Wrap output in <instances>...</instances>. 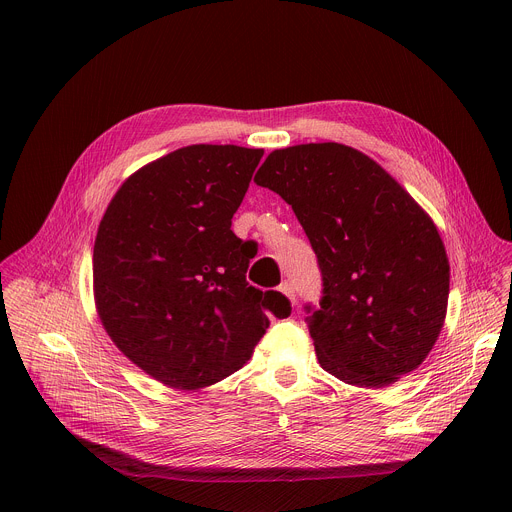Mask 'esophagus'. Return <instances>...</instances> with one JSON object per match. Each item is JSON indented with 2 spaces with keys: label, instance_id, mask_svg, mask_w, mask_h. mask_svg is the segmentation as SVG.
Here are the masks:
<instances>
[{
  "label": "esophagus",
  "instance_id": "34e87169",
  "mask_svg": "<svg viewBox=\"0 0 512 512\" xmlns=\"http://www.w3.org/2000/svg\"><path fill=\"white\" fill-rule=\"evenodd\" d=\"M279 291H281V294L291 302V306H296V291H294V287H291V283H281L279 285Z\"/></svg>",
  "mask_w": 512,
  "mask_h": 512
}]
</instances>
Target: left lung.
<instances>
[{"label":"left lung","mask_w":512,"mask_h":512,"mask_svg":"<svg viewBox=\"0 0 512 512\" xmlns=\"http://www.w3.org/2000/svg\"><path fill=\"white\" fill-rule=\"evenodd\" d=\"M255 182L291 204L318 257L324 296L306 322L320 367L364 389L415 371L450 296L431 216L373 158L334 141L271 152Z\"/></svg>","instance_id":"1"}]
</instances>
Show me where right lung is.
<instances>
[{
	"label": "right lung",
	"mask_w": 512,
	"mask_h": 512,
	"mask_svg": "<svg viewBox=\"0 0 512 512\" xmlns=\"http://www.w3.org/2000/svg\"><path fill=\"white\" fill-rule=\"evenodd\" d=\"M263 150L186 145L133 172L95 239L93 294L115 346L180 391L227 379L253 356L279 291L247 281L249 243L231 231Z\"/></svg>",
	"instance_id": "obj_1"
}]
</instances>
